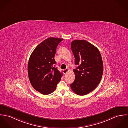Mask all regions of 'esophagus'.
Segmentation results:
<instances>
[{"label": "esophagus", "instance_id": "esophagus-1", "mask_svg": "<svg viewBox=\"0 0 128 128\" xmlns=\"http://www.w3.org/2000/svg\"><path fill=\"white\" fill-rule=\"evenodd\" d=\"M69 71V69H64V70H63V72L64 74H66L67 72H68Z\"/></svg>", "mask_w": 128, "mask_h": 128}]
</instances>
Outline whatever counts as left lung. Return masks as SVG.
I'll return each instance as SVG.
<instances>
[{
  "mask_svg": "<svg viewBox=\"0 0 128 128\" xmlns=\"http://www.w3.org/2000/svg\"><path fill=\"white\" fill-rule=\"evenodd\" d=\"M71 50L74 63L75 80L72 90L77 95H85L93 91L99 84L102 76L103 63L97 47L84 40L72 42Z\"/></svg>",
  "mask_w": 128,
  "mask_h": 128,
  "instance_id": "1",
  "label": "left lung"
}]
</instances>
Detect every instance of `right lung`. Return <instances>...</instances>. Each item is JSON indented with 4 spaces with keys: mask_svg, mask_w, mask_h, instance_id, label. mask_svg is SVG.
<instances>
[{
    "mask_svg": "<svg viewBox=\"0 0 128 128\" xmlns=\"http://www.w3.org/2000/svg\"><path fill=\"white\" fill-rule=\"evenodd\" d=\"M63 39L48 38L39 44L31 54L28 70L33 87L44 95L53 92L63 74L55 67L54 56L58 44Z\"/></svg>",
    "mask_w": 128,
    "mask_h": 128,
    "instance_id": "1",
    "label": "right lung"
}]
</instances>
